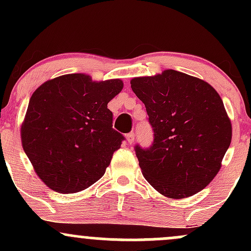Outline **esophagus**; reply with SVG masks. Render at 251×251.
I'll list each match as a JSON object with an SVG mask.
<instances>
[{
  "label": "esophagus",
  "mask_w": 251,
  "mask_h": 251,
  "mask_svg": "<svg viewBox=\"0 0 251 251\" xmlns=\"http://www.w3.org/2000/svg\"><path fill=\"white\" fill-rule=\"evenodd\" d=\"M126 139H127V143L128 144H132L134 142V133L133 132H131V133H128L126 135Z\"/></svg>",
  "instance_id": "esophagus-1"
}]
</instances>
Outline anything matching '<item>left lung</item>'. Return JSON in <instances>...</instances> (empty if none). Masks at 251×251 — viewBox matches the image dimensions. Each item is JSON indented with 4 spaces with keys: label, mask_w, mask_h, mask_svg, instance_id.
Returning a JSON list of instances; mask_svg holds the SVG:
<instances>
[{
    "label": "left lung",
    "mask_w": 251,
    "mask_h": 251,
    "mask_svg": "<svg viewBox=\"0 0 251 251\" xmlns=\"http://www.w3.org/2000/svg\"><path fill=\"white\" fill-rule=\"evenodd\" d=\"M132 91L145 105L153 142L134 146L146 180L170 198H185L215 178L231 143V123L214 87L174 70L134 77Z\"/></svg>",
    "instance_id": "left-lung-1"
}]
</instances>
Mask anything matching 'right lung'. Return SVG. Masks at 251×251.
Listing matches in <instances>:
<instances>
[{"mask_svg":"<svg viewBox=\"0 0 251 251\" xmlns=\"http://www.w3.org/2000/svg\"><path fill=\"white\" fill-rule=\"evenodd\" d=\"M122 88L119 79L96 82L85 74H67L34 92L21 127L22 146L48 188L74 194L102 177L125 140L107 108Z\"/></svg>","mask_w":251,"mask_h":251,"instance_id":"1","label":"right lung"}]
</instances>
